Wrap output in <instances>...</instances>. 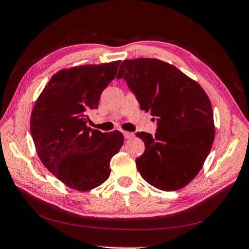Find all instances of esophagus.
I'll return each mask as SVG.
<instances>
[{
    "label": "esophagus",
    "instance_id": "1",
    "mask_svg": "<svg viewBox=\"0 0 249 249\" xmlns=\"http://www.w3.org/2000/svg\"><path fill=\"white\" fill-rule=\"evenodd\" d=\"M123 134H124V137L125 139H131V138L134 136L133 133L126 132V131H123Z\"/></svg>",
    "mask_w": 249,
    "mask_h": 249
}]
</instances>
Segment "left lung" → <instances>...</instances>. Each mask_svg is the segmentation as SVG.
I'll return each mask as SVG.
<instances>
[{"label": "left lung", "instance_id": "left-lung-1", "mask_svg": "<svg viewBox=\"0 0 249 249\" xmlns=\"http://www.w3.org/2000/svg\"><path fill=\"white\" fill-rule=\"evenodd\" d=\"M141 110L157 120V132L137 133L145 150L136 166L157 189L176 191L197 176L215 137L212 105L197 82L159 59L137 58L120 64Z\"/></svg>", "mask_w": 249, "mask_h": 249}]
</instances>
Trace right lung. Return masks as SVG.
Here are the masks:
<instances>
[{
	"instance_id": "add662e5",
	"label": "right lung",
	"mask_w": 249,
	"mask_h": 249,
	"mask_svg": "<svg viewBox=\"0 0 249 249\" xmlns=\"http://www.w3.org/2000/svg\"><path fill=\"white\" fill-rule=\"evenodd\" d=\"M120 61L81 65L51 78L32 110L30 130L42 164L67 187L89 191L110 176V161L124 144L119 131L87 126L88 112L115 78Z\"/></svg>"
}]
</instances>
